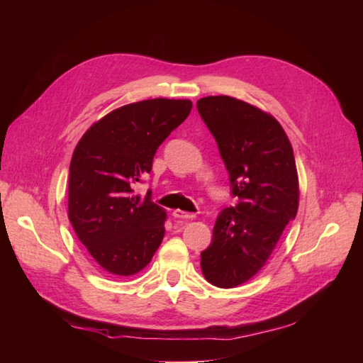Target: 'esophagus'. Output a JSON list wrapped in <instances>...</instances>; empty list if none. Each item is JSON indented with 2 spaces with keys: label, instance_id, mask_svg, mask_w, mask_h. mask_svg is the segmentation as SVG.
<instances>
[{
  "label": "esophagus",
  "instance_id": "34e87169",
  "mask_svg": "<svg viewBox=\"0 0 363 363\" xmlns=\"http://www.w3.org/2000/svg\"><path fill=\"white\" fill-rule=\"evenodd\" d=\"M173 216L177 219H186V220H192L196 218L195 213H187V211H182V210H174L173 211Z\"/></svg>",
  "mask_w": 363,
  "mask_h": 363
}]
</instances>
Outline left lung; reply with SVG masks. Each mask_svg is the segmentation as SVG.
I'll use <instances>...</instances> for the list:
<instances>
[{"instance_id": "1", "label": "left lung", "mask_w": 363, "mask_h": 363, "mask_svg": "<svg viewBox=\"0 0 363 363\" xmlns=\"http://www.w3.org/2000/svg\"><path fill=\"white\" fill-rule=\"evenodd\" d=\"M196 108L238 196L235 208L218 214L200 266L211 285L233 288L266 266L286 224L296 218L298 169L290 139L270 113L230 96L201 97Z\"/></svg>"}]
</instances>
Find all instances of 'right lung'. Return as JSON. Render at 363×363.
<instances>
[{"instance_id":"right-lung-1","label":"right lung","mask_w":363,"mask_h":363,"mask_svg":"<svg viewBox=\"0 0 363 363\" xmlns=\"http://www.w3.org/2000/svg\"><path fill=\"white\" fill-rule=\"evenodd\" d=\"M189 99H147L112 110L73 150L69 220L91 257L112 275L131 277L152 261L167 211L133 186L150 173L158 145L187 118Z\"/></svg>"}]
</instances>
